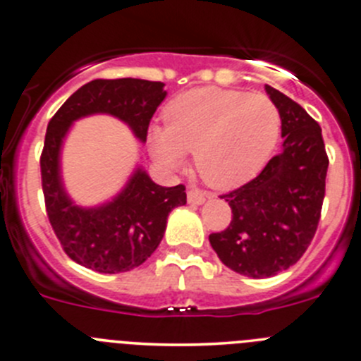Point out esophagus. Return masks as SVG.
Masks as SVG:
<instances>
[{"label":"esophagus","instance_id":"1","mask_svg":"<svg viewBox=\"0 0 361 361\" xmlns=\"http://www.w3.org/2000/svg\"><path fill=\"white\" fill-rule=\"evenodd\" d=\"M207 197H211V194H206V192L197 190V188H190V190L187 192L188 204H194V206H201V204L206 202Z\"/></svg>","mask_w":361,"mask_h":361}]
</instances>
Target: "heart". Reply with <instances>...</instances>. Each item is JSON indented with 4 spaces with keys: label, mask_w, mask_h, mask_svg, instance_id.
Segmentation results:
<instances>
[{
    "label": "heart",
    "mask_w": 361,
    "mask_h": 361,
    "mask_svg": "<svg viewBox=\"0 0 361 361\" xmlns=\"http://www.w3.org/2000/svg\"><path fill=\"white\" fill-rule=\"evenodd\" d=\"M166 126L150 127L148 145L157 162L180 169L188 152L207 185L228 190L253 180L278 147L281 113L264 94L202 87L167 104Z\"/></svg>",
    "instance_id": "b5f03b06"
}]
</instances>
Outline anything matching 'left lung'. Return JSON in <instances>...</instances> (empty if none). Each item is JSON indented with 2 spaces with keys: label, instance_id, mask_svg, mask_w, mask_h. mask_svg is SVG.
<instances>
[{
  "label": "left lung",
  "instance_id": "8db88e82",
  "mask_svg": "<svg viewBox=\"0 0 361 361\" xmlns=\"http://www.w3.org/2000/svg\"><path fill=\"white\" fill-rule=\"evenodd\" d=\"M265 92L281 113V154L255 180L225 194L232 221L209 235L218 258L248 278H271L300 260L318 228L329 157L318 122L279 90Z\"/></svg>",
  "mask_w": 361,
  "mask_h": 361
}]
</instances>
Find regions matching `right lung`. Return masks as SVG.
<instances>
[{
	"label": "right lung",
	"mask_w": 361,
	"mask_h": 361,
	"mask_svg": "<svg viewBox=\"0 0 361 361\" xmlns=\"http://www.w3.org/2000/svg\"><path fill=\"white\" fill-rule=\"evenodd\" d=\"M166 96L162 82L92 80L71 94L49 122L39 160L47 214L76 264L103 274L140 267L162 241L171 211L187 204V194L183 185L160 187L143 166H136L118 194L97 206H80L69 197L61 167L69 129L85 116L111 115L145 143L152 116Z\"/></svg>",
	"instance_id": "right-lung-1"
}]
</instances>
